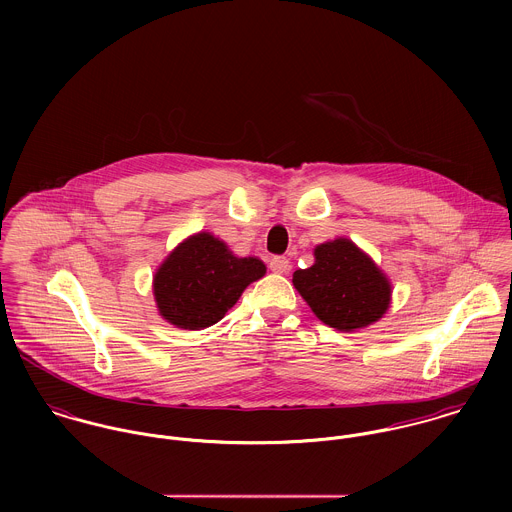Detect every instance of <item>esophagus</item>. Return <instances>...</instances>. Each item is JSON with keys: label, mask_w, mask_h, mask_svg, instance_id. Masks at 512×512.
I'll return each mask as SVG.
<instances>
[{"label": "esophagus", "mask_w": 512, "mask_h": 512, "mask_svg": "<svg viewBox=\"0 0 512 512\" xmlns=\"http://www.w3.org/2000/svg\"><path fill=\"white\" fill-rule=\"evenodd\" d=\"M270 268H272V272H276V274H286V272L290 270V260H288L286 256H274V258L270 260Z\"/></svg>", "instance_id": "1"}]
</instances>
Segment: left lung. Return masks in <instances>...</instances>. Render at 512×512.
Segmentation results:
<instances>
[{"label": "left lung", "instance_id": "1", "mask_svg": "<svg viewBox=\"0 0 512 512\" xmlns=\"http://www.w3.org/2000/svg\"><path fill=\"white\" fill-rule=\"evenodd\" d=\"M315 264L293 272V286L329 327L355 331L378 321L392 288L370 256L349 238H335L313 250Z\"/></svg>", "mask_w": 512, "mask_h": 512}]
</instances>
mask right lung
Returning <instances> with one entry per match:
<instances>
[{"label": "right lung", "instance_id": "obj_1", "mask_svg": "<svg viewBox=\"0 0 512 512\" xmlns=\"http://www.w3.org/2000/svg\"><path fill=\"white\" fill-rule=\"evenodd\" d=\"M264 274L262 260L238 258L211 232H197L157 268L153 295L163 319L179 329L199 331L220 321Z\"/></svg>", "mask_w": 512, "mask_h": 512}]
</instances>
